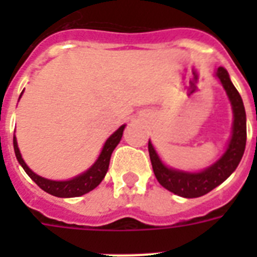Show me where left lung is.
I'll return each instance as SVG.
<instances>
[{
    "mask_svg": "<svg viewBox=\"0 0 257 257\" xmlns=\"http://www.w3.org/2000/svg\"><path fill=\"white\" fill-rule=\"evenodd\" d=\"M215 76L219 78V81L221 82L224 90L227 93L228 100L231 102L232 113H233L231 137L228 141L225 152L221 155L219 160H216L213 164L199 172L176 169L165 165L151 140L148 143L149 157H151V163H152V168L157 181L165 189L185 199H193V197L207 195L208 192H211L223 181H225L237 168L244 155V149H245L247 116H245L241 96L235 85L232 84L225 68L223 66L217 68L215 70Z\"/></svg>",
    "mask_w": 257,
    "mask_h": 257,
    "instance_id": "left-lung-1",
    "label": "left lung"
}]
</instances>
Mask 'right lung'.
<instances>
[{"mask_svg":"<svg viewBox=\"0 0 257 257\" xmlns=\"http://www.w3.org/2000/svg\"><path fill=\"white\" fill-rule=\"evenodd\" d=\"M21 96H20V98H21ZM20 98H18V100H20ZM124 129L125 124L121 125L116 132L112 133V135L108 137V140L105 141L104 147L101 149L100 155L97 157V160L94 161V164H93L90 168H88L85 172H82V173L74 176V177H72V179L69 180H60V181H57V180L45 179V177H42V176H38L37 173H34V172L26 165L24 159H22L21 152H20V149H18L17 139H16V136L13 137L14 153H16V157H17L20 165H21L22 168H24V171L26 172V175L29 176L30 179L33 180L34 183L37 184L42 191H45L46 193H49V195L56 196V197H78V196L85 195L88 192L93 191V189L104 180L105 175H106V172H108L109 161H110L112 152L114 151V148H116L117 145H118V143H120Z\"/></svg>","mask_w":257,"mask_h":257,"instance_id":"add662e5","label":"right lung"}]
</instances>
